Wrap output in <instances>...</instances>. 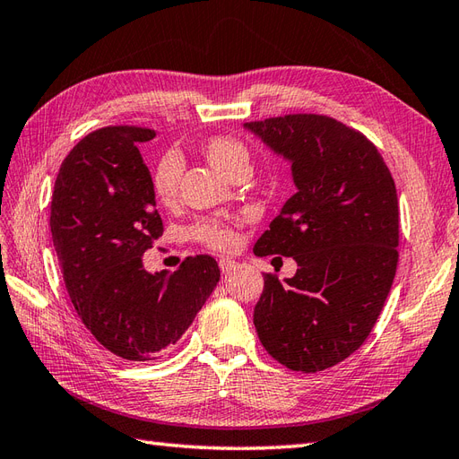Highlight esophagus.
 <instances>
[{
  "instance_id": "1",
  "label": "esophagus",
  "mask_w": 459,
  "mask_h": 459,
  "mask_svg": "<svg viewBox=\"0 0 459 459\" xmlns=\"http://www.w3.org/2000/svg\"><path fill=\"white\" fill-rule=\"evenodd\" d=\"M220 269H221V273H230L231 269H236V261L230 259V257H221L220 259Z\"/></svg>"
}]
</instances>
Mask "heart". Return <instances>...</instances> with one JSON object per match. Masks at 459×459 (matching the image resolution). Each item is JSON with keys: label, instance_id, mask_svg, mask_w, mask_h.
I'll list each match as a JSON object with an SVG mask.
<instances>
[{"label": "heart", "instance_id": "obj_1", "mask_svg": "<svg viewBox=\"0 0 459 459\" xmlns=\"http://www.w3.org/2000/svg\"><path fill=\"white\" fill-rule=\"evenodd\" d=\"M202 155L208 160L212 169H216L220 175L233 178L239 172H249L251 169V152L238 139L216 135L204 141ZM178 178L180 165L177 157L165 155L152 172V190H155L157 200L162 206H172L178 195ZM190 238L202 243V246L226 251L236 246V233L220 220H198L195 226L188 230Z\"/></svg>", "mask_w": 459, "mask_h": 459}]
</instances>
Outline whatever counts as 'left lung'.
I'll list each match as a JSON object with an SVG mask.
<instances>
[{"label": "left lung", "mask_w": 459, "mask_h": 459, "mask_svg": "<svg viewBox=\"0 0 459 459\" xmlns=\"http://www.w3.org/2000/svg\"><path fill=\"white\" fill-rule=\"evenodd\" d=\"M292 162L297 192L253 253L299 263L264 273L253 312L263 348L284 368L316 373L350 358L379 318L399 263V198L389 167L361 131L320 114L249 121Z\"/></svg>", "instance_id": "left-lung-1"}]
</instances>
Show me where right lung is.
I'll list each match as a JSON object with an SVG mask.
<instances>
[{
    "label": "right lung",
    "mask_w": 459,
    "mask_h": 459,
    "mask_svg": "<svg viewBox=\"0 0 459 459\" xmlns=\"http://www.w3.org/2000/svg\"><path fill=\"white\" fill-rule=\"evenodd\" d=\"M155 129L109 126L80 139L58 169L50 233L80 320L108 351L149 361L188 330L220 281L210 255L167 274L143 269L162 236L155 190L139 145Z\"/></svg>",
    "instance_id": "right-lung-1"
}]
</instances>
